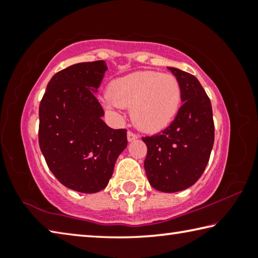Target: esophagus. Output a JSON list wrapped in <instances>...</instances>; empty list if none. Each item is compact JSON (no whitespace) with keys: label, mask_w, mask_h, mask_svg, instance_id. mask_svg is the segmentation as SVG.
Listing matches in <instances>:
<instances>
[{"label":"esophagus","mask_w":258,"mask_h":258,"mask_svg":"<svg viewBox=\"0 0 258 258\" xmlns=\"http://www.w3.org/2000/svg\"><path fill=\"white\" fill-rule=\"evenodd\" d=\"M135 139H138V135L135 134V133H133L132 131H128V132H127V140H128V141L130 142L131 141H134Z\"/></svg>","instance_id":"1"}]
</instances>
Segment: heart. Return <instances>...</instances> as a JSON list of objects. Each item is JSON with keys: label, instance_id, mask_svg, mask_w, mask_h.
Wrapping results in <instances>:
<instances>
[{"label": "heart", "instance_id": "1", "mask_svg": "<svg viewBox=\"0 0 258 258\" xmlns=\"http://www.w3.org/2000/svg\"><path fill=\"white\" fill-rule=\"evenodd\" d=\"M182 100L181 85L173 75L135 72L113 80L103 104L119 116V108H132L133 123L145 132H158L174 119Z\"/></svg>", "mask_w": 258, "mask_h": 258}]
</instances>
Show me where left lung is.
Returning <instances> with one entry per match:
<instances>
[{
    "mask_svg": "<svg viewBox=\"0 0 258 258\" xmlns=\"http://www.w3.org/2000/svg\"><path fill=\"white\" fill-rule=\"evenodd\" d=\"M181 85L182 102L167 128L142 138L148 152L145 169L152 187L177 192L194 185L208 164L214 145L212 103L191 74L168 67Z\"/></svg>",
    "mask_w": 258,
    "mask_h": 258,
    "instance_id": "8db88e82",
    "label": "left lung"
}]
</instances>
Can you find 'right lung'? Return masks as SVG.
I'll return each mask as SVG.
<instances>
[{"mask_svg": "<svg viewBox=\"0 0 258 258\" xmlns=\"http://www.w3.org/2000/svg\"><path fill=\"white\" fill-rule=\"evenodd\" d=\"M107 69L98 60L58 72L38 110V143L47 167L61 184L83 194L107 186L127 146L126 130H113L101 119L104 111L95 92Z\"/></svg>", "mask_w": 258, "mask_h": 258, "instance_id": "right-lung-1", "label": "right lung"}]
</instances>
